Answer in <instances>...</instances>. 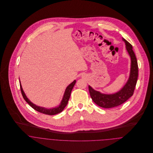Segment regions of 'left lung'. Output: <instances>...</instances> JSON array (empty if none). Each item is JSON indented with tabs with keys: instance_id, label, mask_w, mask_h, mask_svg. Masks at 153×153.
<instances>
[{
	"instance_id": "left-lung-1",
	"label": "left lung",
	"mask_w": 153,
	"mask_h": 153,
	"mask_svg": "<svg viewBox=\"0 0 153 153\" xmlns=\"http://www.w3.org/2000/svg\"><path fill=\"white\" fill-rule=\"evenodd\" d=\"M123 41L126 43V49L131 58L130 74L126 85L118 92L112 94H102L99 91L94 90L89 85L88 86L92 100L97 105L102 108H110L121 105L133 95L136 86L138 75V67L137 58L131 44L123 38Z\"/></svg>"
}]
</instances>
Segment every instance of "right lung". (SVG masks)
Segmentation results:
<instances>
[{"instance_id": "obj_1", "label": "right lung", "mask_w": 153, "mask_h": 153, "mask_svg": "<svg viewBox=\"0 0 153 153\" xmlns=\"http://www.w3.org/2000/svg\"><path fill=\"white\" fill-rule=\"evenodd\" d=\"M76 83V81L74 80L71 84H70L66 88L63 97V98L61 101V102L60 104V105L56 107L53 108H51V109H47L46 108L44 107H39L36 105L35 104H33L32 102H30L29 99L27 98V97L26 96L23 89H22V85L20 82V87H21V93H22V96L24 98V100L29 104V105L32 107L34 109H35L36 111L42 113V114H47V115H55L57 114L58 113L61 112L65 108L66 105L68 104L69 99L70 98V95H71V91L73 89V88L74 87L75 84Z\"/></svg>"}]
</instances>
